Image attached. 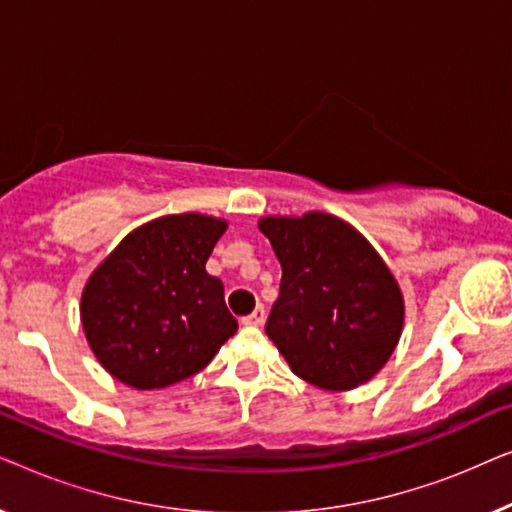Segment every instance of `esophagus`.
<instances>
[{"label": "esophagus", "instance_id": "1", "mask_svg": "<svg viewBox=\"0 0 512 512\" xmlns=\"http://www.w3.org/2000/svg\"><path fill=\"white\" fill-rule=\"evenodd\" d=\"M265 321V307L258 305L254 312L247 314V317H242V324L244 326H261Z\"/></svg>", "mask_w": 512, "mask_h": 512}]
</instances>
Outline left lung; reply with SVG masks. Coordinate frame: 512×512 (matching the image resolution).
Here are the masks:
<instances>
[{
	"instance_id": "obj_1",
	"label": "left lung",
	"mask_w": 512,
	"mask_h": 512,
	"mask_svg": "<svg viewBox=\"0 0 512 512\" xmlns=\"http://www.w3.org/2000/svg\"><path fill=\"white\" fill-rule=\"evenodd\" d=\"M258 228L282 265L265 333L293 373L331 391L368 382L403 331V296L387 265L331 214L268 216Z\"/></svg>"
}]
</instances>
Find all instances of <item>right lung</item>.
Masks as SVG:
<instances>
[{
	"mask_svg": "<svg viewBox=\"0 0 512 512\" xmlns=\"http://www.w3.org/2000/svg\"><path fill=\"white\" fill-rule=\"evenodd\" d=\"M226 221L172 214L132 230L88 279L81 321L116 380L163 389L200 373L237 331L223 284L205 270Z\"/></svg>",
	"mask_w": 512,
	"mask_h": 512,
	"instance_id": "1",
	"label": "right lung"
}]
</instances>
